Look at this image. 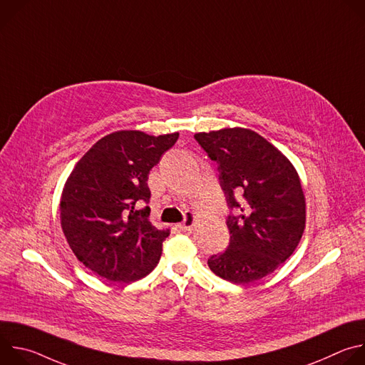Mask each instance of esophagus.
Wrapping results in <instances>:
<instances>
[{
    "mask_svg": "<svg viewBox=\"0 0 365 365\" xmlns=\"http://www.w3.org/2000/svg\"><path fill=\"white\" fill-rule=\"evenodd\" d=\"M196 217H197V215H196L195 212H187L185 221H183L182 224H179L178 227H179L182 231H190L192 227H193V224H195V221H196Z\"/></svg>",
    "mask_w": 365,
    "mask_h": 365,
    "instance_id": "1",
    "label": "esophagus"
}]
</instances>
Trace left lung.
<instances>
[{
	"label": "left lung",
	"mask_w": 365,
	"mask_h": 365,
	"mask_svg": "<svg viewBox=\"0 0 365 365\" xmlns=\"http://www.w3.org/2000/svg\"><path fill=\"white\" fill-rule=\"evenodd\" d=\"M218 163L230 207V245L207 259L224 280L248 284L279 269L300 242L306 200L299 175L286 155L252 130L234 127L196 133Z\"/></svg>",
	"instance_id": "obj_1"
}]
</instances>
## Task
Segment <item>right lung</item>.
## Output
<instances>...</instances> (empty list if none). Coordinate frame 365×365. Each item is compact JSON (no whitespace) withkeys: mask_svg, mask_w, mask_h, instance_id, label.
Wrapping results in <instances>:
<instances>
[{"mask_svg":"<svg viewBox=\"0 0 365 365\" xmlns=\"http://www.w3.org/2000/svg\"><path fill=\"white\" fill-rule=\"evenodd\" d=\"M179 133L150 135L121 130L98 140L75 165L61 196L66 241L89 270L131 283L158 266L169 230L150 220L147 179Z\"/></svg>","mask_w":365,"mask_h":365,"instance_id":"right-lung-1","label":"right lung"}]
</instances>
